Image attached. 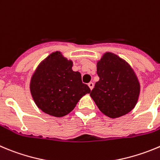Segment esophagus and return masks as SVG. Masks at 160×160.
<instances>
[{"mask_svg": "<svg viewBox=\"0 0 160 160\" xmlns=\"http://www.w3.org/2000/svg\"><path fill=\"white\" fill-rule=\"evenodd\" d=\"M88 86H89V87L90 88V90H93V86H94V85H93V83L91 82H90L89 84H88Z\"/></svg>", "mask_w": 160, "mask_h": 160, "instance_id": "esophagus-1", "label": "esophagus"}]
</instances>
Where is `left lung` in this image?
<instances>
[{
	"instance_id": "8db88e82",
	"label": "left lung",
	"mask_w": 160,
	"mask_h": 160,
	"mask_svg": "<svg viewBox=\"0 0 160 160\" xmlns=\"http://www.w3.org/2000/svg\"><path fill=\"white\" fill-rule=\"evenodd\" d=\"M99 81L95 83L90 97L102 113L117 118L134 109L140 86L129 64L111 52L104 54L97 62Z\"/></svg>"
}]
</instances>
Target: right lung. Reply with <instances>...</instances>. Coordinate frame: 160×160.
Wrapping results in <instances>:
<instances>
[{"instance_id": "obj_1", "label": "right lung", "mask_w": 160, "mask_h": 160, "mask_svg": "<svg viewBox=\"0 0 160 160\" xmlns=\"http://www.w3.org/2000/svg\"><path fill=\"white\" fill-rule=\"evenodd\" d=\"M71 60L55 51L38 66L32 75L30 90L38 108L56 117L67 115L78 101L90 93L82 82L81 74L73 71Z\"/></svg>"}]
</instances>
